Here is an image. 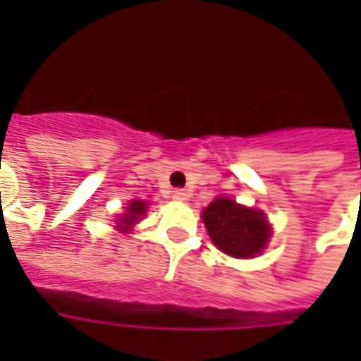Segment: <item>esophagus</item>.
<instances>
[{"instance_id": "esophagus-1", "label": "esophagus", "mask_w": 361, "mask_h": 361, "mask_svg": "<svg viewBox=\"0 0 361 361\" xmlns=\"http://www.w3.org/2000/svg\"><path fill=\"white\" fill-rule=\"evenodd\" d=\"M172 198L178 200V202H185V200H189V192L185 189H174L172 191Z\"/></svg>"}]
</instances>
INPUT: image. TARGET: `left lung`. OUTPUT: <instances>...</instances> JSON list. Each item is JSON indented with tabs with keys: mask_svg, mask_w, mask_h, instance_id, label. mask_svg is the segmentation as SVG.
<instances>
[{
	"mask_svg": "<svg viewBox=\"0 0 361 361\" xmlns=\"http://www.w3.org/2000/svg\"><path fill=\"white\" fill-rule=\"evenodd\" d=\"M215 245L236 258H251L262 251L271 236L262 212L243 208L231 198H215L202 214Z\"/></svg>",
	"mask_w": 361,
	"mask_h": 361,
	"instance_id": "8db88e82",
	"label": "left lung"
}]
</instances>
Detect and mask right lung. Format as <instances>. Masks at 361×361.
<instances>
[{"label": "right lung", "instance_id": "1", "mask_svg": "<svg viewBox=\"0 0 361 361\" xmlns=\"http://www.w3.org/2000/svg\"><path fill=\"white\" fill-rule=\"evenodd\" d=\"M146 208L147 204L142 202V200H133L129 204V209H127V214L123 217H120L121 225H118L121 232H127L129 231V226H133L136 223V219H140V215L146 214Z\"/></svg>", "mask_w": 361, "mask_h": 361}]
</instances>
